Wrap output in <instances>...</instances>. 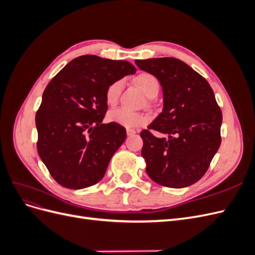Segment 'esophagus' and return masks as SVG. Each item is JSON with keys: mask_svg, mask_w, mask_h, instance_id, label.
Listing matches in <instances>:
<instances>
[{"mask_svg": "<svg viewBox=\"0 0 255 255\" xmlns=\"http://www.w3.org/2000/svg\"><path fill=\"white\" fill-rule=\"evenodd\" d=\"M135 133H136V130H135L134 128H127V134H128V136L134 135Z\"/></svg>", "mask_w": 255, "mask_h": 255, "instance_id": "esophagus-1", "label": "esophagus"}]
</instances>
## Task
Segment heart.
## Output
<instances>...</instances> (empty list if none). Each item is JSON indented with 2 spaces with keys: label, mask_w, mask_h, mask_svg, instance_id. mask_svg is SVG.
<instances>
[{
  "label": "heart",
  "mask_w": 255,
  "mask_h": 255,
  "mask_svg": "<svg viewBox=\"0 0 255 255\" xmlns=\"http://www.w3.org/2000/svg\"><path fill=\"white\" fill-rule=\"evenodd\" d=\"M135 83L140 90L148 98L156 97L159 91V81L155 75L149 72H142L138 74L135 78ZM123 88V81L117 80L107 86L105 90L106 103L114 106L117 104L120 94ZM109 119L112 122L118 123V125L126 128H137L140 127L149 121V116L139 112L129 111L125 107L114 110L109 114Z\"/></svg>",
  "instance_id": "b5f03b06"
}]
</instances>
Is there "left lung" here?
Here are the masks:
<instances>
[{
	"mask_svg": "<svg viewBox=\"0 0 255 255\" xmlns=\"http://www.w3.org/2000/svg\"><path fill=\"white\" fill-rule=\"evenodd\" d=\"M139 69L158 79L164 109L140 136L145 171L159 185L183 188L206 173L221 143L222 113L211 85L173 57L136 59ZM152 130L168 135L158 138Z\"/></svg>",
	"mask_w": 255,
	"mask_h": 255,
	"instance_id": "8db88e82",
	"label": "left lung"
}]
</instances>
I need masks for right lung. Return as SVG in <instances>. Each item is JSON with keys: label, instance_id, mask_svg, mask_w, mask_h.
<instances>
[{"label": "right lung", "instance_id": "1", "mask_svg": "<svg viewBox=\"0 0 255 255\" xmlns=\"http://www.w3.org/2000/svg\"><path fill=\"white\" fill-rule=\"evenodd\" d=\"M136 68L126 60L83 55L71 60L45 87L36 113L37 151L52 177L70 189L102 180L127 130L103 125L105 90Z\"/></svg>", "mask_w": 255, "mask_h": 255}]
</instances>
